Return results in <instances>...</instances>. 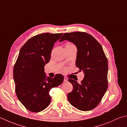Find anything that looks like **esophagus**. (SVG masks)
<instances>
[{"instance_id":"1","label":"esophagus","mask_w":127,"mask_h":127,"mask_svg":"<svg viewBox=\"0 0 127 127\" xmlns=\"http://www.w3.org/2000/svg\"><path fill=\"white\" fill-rule=\"evenodd\" d=\"M68 81V78L66 77H64V82H66Z\"/></svg>"}]
</instances>
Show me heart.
<instances>
[{
  "mask_svg": "<svg viewBox=\"0 0 127 127\" xmlns=\"http://www.w3.org/2000/svg\"><path fill=\"white\" fill-rule=\"evenodd\" d=\"M69 45V46H72V45H74L73 44H72L71 43H68L67 44V45Z\"/></svg>",
  "mask_w": 127,
  "mask_h": 127,
  "instance_id": "heart-1",
  "label": "heart"
}]
</instances>
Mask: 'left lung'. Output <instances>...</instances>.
<instances>
[{"label": "left lung", "instance_id": "obj_1", "mask_svg": "<svg viewBox=\"0 0 127 127\" xmlns=\"http://www.w3.org/2000/svg\"><path fill=\"white\" fill-rule=\"evenodd\" d=\"M66 40L77 48L76 66L84 73L80 83L69 79L73 89L68 94L69 103L82 111L94 109L100 102L108 89V60L102 45L85 32L64 33L59 41Z\"/></svg>", "mask_w": 127, "mask_h": 127}]
</instances>
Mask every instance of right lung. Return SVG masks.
Returning <instances> with one entry per match:
<instances>
[{"instance_id": "add662e5", "label": "right lung", "mask_w": 127, "mask_h": 127, "mask_svg": "<svg viewBox=\"0 0 127 127\" xmlns=\"http://www.w3.org/2000/svg\"><path fill=\"white\" fill-rule=\"evenodd\" d=\"M63 33H42L28 40L20 50L14 66L15 92L20 102L32 112L45 109L51 102L50 90L61 85L64 77H46L44 66L49 63L54 43Z\"/></svg>"}]
</instances>
